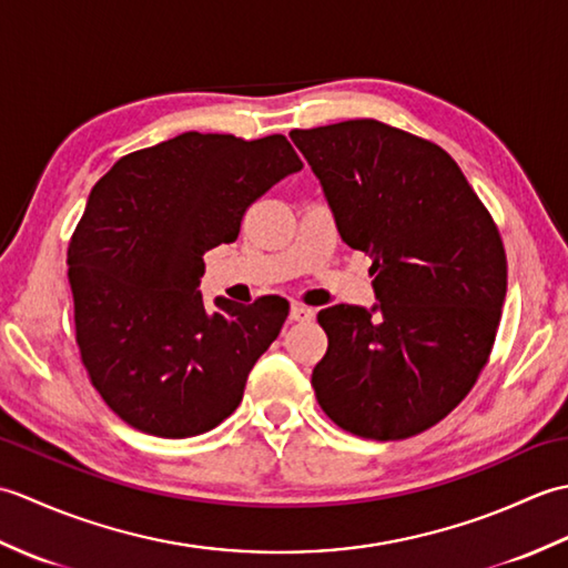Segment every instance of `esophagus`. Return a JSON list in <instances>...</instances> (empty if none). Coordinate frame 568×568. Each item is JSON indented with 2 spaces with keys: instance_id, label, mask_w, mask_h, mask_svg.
<instances>
[{
  "instance_id": "obj_1",
  "label": "esophagus",
  "mask_w": 568,
  "mask_h": 568,
  "mask_svg": "<svg viewBox=\"0 0 568 568\" xmlns=\"http://www.w3.org/2000/svg\"><path fill=\"white\" fill-rule=\"evenodd\" d=\"M312 315H315V310L303 305V303H293L291 305V320L293 322H307V320H312Z\"/></svg>"
}]
</instances>
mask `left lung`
<instances>
[{"label":"left lung","mask_w":568,"mask_h":568,"mask_svg":"<svg viewBox=\"0 0 568 568\" xmlns=\"http://www.w3.org/2000/svg\"><path fill=\"white\" fill-rule=\"evenodd\" d=\"M344 244L373 261L378 305L317 315L327 354L312 371L320 407L364 439H407L474 388L496 344L508 287L486 204L437 143L376 119L293 129Z\"/></svg>","instance_id":"8db88e82"}]
</instances>
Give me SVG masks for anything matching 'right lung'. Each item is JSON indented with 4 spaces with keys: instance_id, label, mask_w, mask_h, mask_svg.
Wrapping results in <instances>:
<instances>
[{
    "instance_id": "obj_1",
    "label": "right lung",
    "mask_w": 568,
    "mask_h": 568,
    "mask_svg": "<svg viewBox=\"0 0 568 568\" xmlns=\"http://www.w3.org/2000/svg\"><path fill=\"white\" fill-rule=\"evenodd\" d=\"M303 168L283 134L185 131L114 163L68 244L75 342L94 390L139 432H210L244 397L291 305H204L202 256L239 236L246 210Z\"/></svg>"
}]
</instances>
